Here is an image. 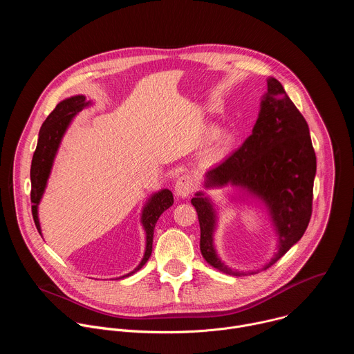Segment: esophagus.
I'll use <instances>...</instances> for the list:
<instances>
[{"mask_svg": "<svg viewBox=\"0 0 354 354\" xmlns=\"http://www.w3.org/2000/svg\"><path fill=\"white\" fill-rule=\"evenodd\" d=\"M193 187H194L193 178L189 176V175H183L175 183V194L178 197L185 198V197H187L193 192Z\"/></svg>", "mask_w": 354, "mask_h": 354, "instance_id": "34e87169", "label": "esophagus"}]
</instances>
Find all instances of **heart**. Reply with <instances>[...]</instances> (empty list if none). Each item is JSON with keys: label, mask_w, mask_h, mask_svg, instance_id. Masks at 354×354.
I'll return each mask as SVG.
<instances>
[{"label": "heart", "mask_w": 354, "mask_h": 354, "mask_svg": "<svg viewBox=\"0 0 354 354\" xmlns=\"http://www.w3.org/2000/svg\"><path fill=\"white\" fill-rule=\"evenodd\" d=\"M209 136L213 138V144L209 151V157L213 161H220L228 154V151L231 149L234 142V137L228 131H218L217 134L212 131Z\"/></svg>", "instance_id": "1"}]
</instances>
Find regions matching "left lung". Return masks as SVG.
Instances as JSON below:
<instances>
[{"label": "left lung", "instance_id": "obj_1", "mask_svg": "<svg viewBox=\"0 0 354 354\" xmlns=\"http://www.w3.org/2000/svg\"><path fill=\"white\" fill-rule=\"evenodd\" d=\"M317 157L308 124L291 102L283 85L268 78V92L252 134L242 147L205 175V189L234 187L232 201H257L269 217L276 234V254L261 269L276 263L304 235L313 212V187ZM200 224V250L205 261L231 276L254 274L259 270H236L218 255L214 234L218 227V206L205 192L192 198Z\"/></svg>", "mask_w": 354, "mask_h": 354}]
</instances>
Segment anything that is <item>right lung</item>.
I'll use <instances>...</instances> for the list:
<instances>
[{
  "label": "right lung",
  "instance_id": "right-lung-1",
  "mask_svg": "<svg viewBox=\"0 0 354 354\" xmlns=\"http://www.w3.org/2000/svg\"><path fill=\"white\" fill-rule=\"evenodd\" d=\"M89 106H92V100H86L84 95H74V96L66 97L60 104H57L55 111L47 116V119L43 122L40 127L37 145H36L35 154L32 158V165H30V183H32L30 200L33 203L32 214H33L35 225L41 236L43 234H41V227L39 221V205L44 194V190L47 187L50 174H52L57 151L60 148V144L63 141L66 131L68 130L75 116L82 109ZM172 205H174V194L168 189H161L158 192H154L153 194L145 198V203L142 205V210L140 216V223L145 232L144 257L136 269H133L130 273L120 276L118 279H124L134 274L147 263V261L151 257V252H153V238H154L156 224L160 216L165 210H168Z\"/></svg>",
  "mask_w": 354,
  "mask_h": 354
}]
</instances>
